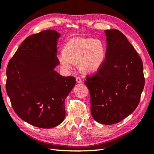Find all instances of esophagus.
Masks as SVG:
<instances>
[{"mask_svg":"<svg viewBox=\"0 0 154 154\" xmlns=\"http://www.w3.org/2000/svg\"><path fill=\"white\" fill-rule=\"evenodd\" d=\"M76 80L77 83H81V82H82V79H81L80 77H76Z\"/></svg>","mask_w":154,"mask_h":154,"instance_id":"34e87169","label":"esophagus"}]
</instances>
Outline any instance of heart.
I'll list each match as a JSON object with an SVG mask.
<instances>
[{
    "mask_svg": "<svg viewBox=\"0 0 154 154\" xmlns=\"http://www.w3.org/2000/svg\"><path fill=\"white\" fill-rule=\"evenodd\" d=\"M105 55V46L101 40L76 37L65 44L63 51L57 54V59L65 72L72 71L78 62L83 72L92 73L102 66Z\"/></svg>",
    "mask_w": 154,
    "mask_h": 154,
    "instance_id": "b5f03b06",
    "label": "heart"
}]
</instances>
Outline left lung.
<instances>
[{
  "label": "left lung",
  "instance_id": "left-lung-1",
  "mask_svg": "<svg viewBox=\"0 0 154 154\" xmlns=\"http://www.w3.org/2000/svg\"><path fill=\"white\" fill-rule=\"evenodd\" d=\"M105 60L98 71L87 76L91 114L96 122L113 125L137 108L144 85L142 60L118 29L105 31Z\"/></svg>",
  "mask_w": 154,
  "mask_h": 154
}]
</instances>
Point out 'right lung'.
I'll use <instances>...</instances> for the list:
<instances>
[{
    "label": "right lung",
    "instance_id": "1",
    "mask_svg": "<svg viewBox=\"0 0 154 154\" xmlns=\"http://www.w3.org/2000/svg\"><path fill=\"white\" fill-rule=\"evenodd\" d=\"M60 36L54 30L29 36L8 64L6 88L13 109L36 127L50 128L63 122L65 100L76 84L74 77L54 70Z\"/></svg>",
    "mask_w": 154,
    "mask_h": 154
}]
</instances>
